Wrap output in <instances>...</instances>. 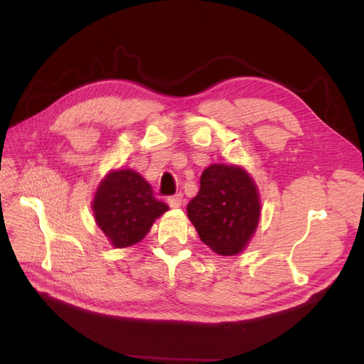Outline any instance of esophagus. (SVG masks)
<instances>
[{
    "mask_svg": "<svg viewBox=\"0 0 364 364\" xmlns=\"http://www.w3.org/2000/svg\"><path fill=\"white\" fill-rule=\"evenodd\" d=\"M167 203L170 208H180L183 205V194H176L173 197H170L167 200Z\"/></svg>",
    "mask_w": 364,
    "mask_h": 364,
    "instance_id": "esophagus-1",
    "label": "esophagus"
}]
</instances>
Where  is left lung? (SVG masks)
Returning <instances> with one entry per match:
<instances>
[{
  "instance_id": "obj_1",
  "label": "left lung",
  "mask_w": 364,
  "mask_h": 364,
  "mask_svg": "<svg viewBox=\"0 0 364 364\" xmlns=\"http://www.w3.org/2000/svg\"><path fill=\"white\" fill-rule=\"evenodd\" d=\"M261 200L252 175L236 164H213L200 176V191L188 205V218L210 249L235 257L258 228Z\"/></svg>"
}]
</instances>
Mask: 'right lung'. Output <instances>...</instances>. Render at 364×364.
Returning a JSON list of instances; mask_svg holds the SVG:
<instances>
[{"label": "right lung", "instance_id": "obj_1", "mask_svg": "<svg viewBox=\"0 0 364 364\" xmlns=\"http://www.w3.org/2000/svg\"><path fill=\"white\" fill-rule=\"evenodd\" d=\"M167 210L166 203L153 197L149 181L131 168L107 172L92 200L97 225L114 249L141 242Z\"/></svg>", "mask_w": 364, "mask_h": 364}]
</instances>
